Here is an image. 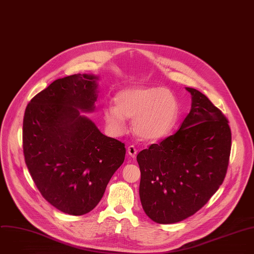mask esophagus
I'll list each match as a JSON object with an SVG mask.
<instances>
[{
    "label": "esophagus",
    "mask_w": 254,
    "mask_h": 254,
    "mask_svg": "<svg viewBox=\"0 0 254 254\" xmlns=\"http://www.w3.org/2000/svg\"><path fill=\"white\" fill-rule=\"evenodd\" d=\"M127 153H128L129 156H131L132 158H134V157L136 156L137 150H136V148H135L133 145H129V146L127 147Z\"/></svg>",
    "instance_id": "34e87169"
}]
</instances>
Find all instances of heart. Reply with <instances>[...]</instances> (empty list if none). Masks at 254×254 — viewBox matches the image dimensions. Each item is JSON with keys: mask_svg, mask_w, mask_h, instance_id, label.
Listing matches in <instances>:
<instances>
[{"mask_svg": "<svg viewBox=\"0 0 254 254\" xmlns=\"http://www.w3.org/2000/svg\"><path fill=\"white\" fill-rule=\"evenodd\" d=\"M116 106H106L103 116L111 133L122 134L127 120H132L135 134L143 140H158L170 133L179 118L176 97L163 88H130L119 92Z\"/></svg>", "mask_w": 254, "mask_h": 254, "instance_id": "heart-1", "label": "heart"}]
</instances>
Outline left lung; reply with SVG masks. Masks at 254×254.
<instances>
[{
	"label": "left lung",
	"instance_id": "8db88e82",
	"mask_svg": "<svg viewBox=\"0 0 254 254\" xmlns=\"http://www.w3.org/2000/svg\"><path fill=\"white\" fill-rule=\"evenodd\" d=\"M180 129L141 150L139 197L154 222H180L198 211L221 186L227 171L231 131L223 114L199 91Z\"/></svg>",
	"mask_w": 254,
	"mask_h": 254
}]
</instances>
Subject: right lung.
Masks as SVG:
<instances>
[{
	"mask_svg": "<svg viewBox=\"0 0 254 254\" xmlns=\"http://www.w3.org/2000/svg\"><path fill=\"white\" fill-rule=\"evenodd\" d=\"M99 75L56 79L27 106L23 148L38 190L53 206L82 215L101 201L126 155L125 144L103 134L81 113H93Z\"/></svg>",
	"mask_w": 254,
	"mask_h": 254,
	"instance_id": "obj_1",
	"label": "right lung"
}]
</instances>
